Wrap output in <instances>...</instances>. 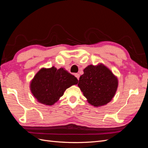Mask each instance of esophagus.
Here are the masks:
<instances>
[{
    "mask_svg": "<svg viewBox=\"0 0 148 148\" xmlns=\"http://www.w3.org/2000/svg\"><path fill=\"white\" fill-rule=\"evenodd\" d=\"M75 75V77L77 78V79H79V73H76Z\"/></svg>",
    "mask_w": 148,
    "mask_h": 148,
    "instance_id": "34e87169",
    "label": "esophagus"
}]
</instances>
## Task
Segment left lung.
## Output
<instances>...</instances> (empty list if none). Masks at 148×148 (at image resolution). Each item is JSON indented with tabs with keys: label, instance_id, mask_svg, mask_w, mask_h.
<instances>
[{
	"label": "left lung",
	"instance_id": "8db88e82",
	"mask_svg": "<svg viewBox=\"0 0 148 148\" xmlns=\"http://www.w3.org/2000/svg\"><path fill=\"white\" fill-rule=\"evenodd\" d=\"M78 86L89 104L98 107L112 100L117 91L118 80L104 65H91L84 69Z\"/></svg>",
	"mask_w": 148,
	"mask_h": 148
}]
</instances>
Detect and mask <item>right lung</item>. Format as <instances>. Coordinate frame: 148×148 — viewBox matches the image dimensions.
I'll return each instance as SVG.
<instances>
[{"mask_svg":"<svg viewBox=\"0 0 148 148\" xmlns=\"http://www.w3.org/2000/svg\"><path fill=\"white\" fill-rule=\"evenodd\" d=\"M78 80L64 68L42 69L34 76L30 89L38 101L51 106L63 96L66 89L77 84Z\"/></svg>","mask_w":148,"mask_h":148,"instance_id":"add662e5","label":"right lung"}]
</instances>
